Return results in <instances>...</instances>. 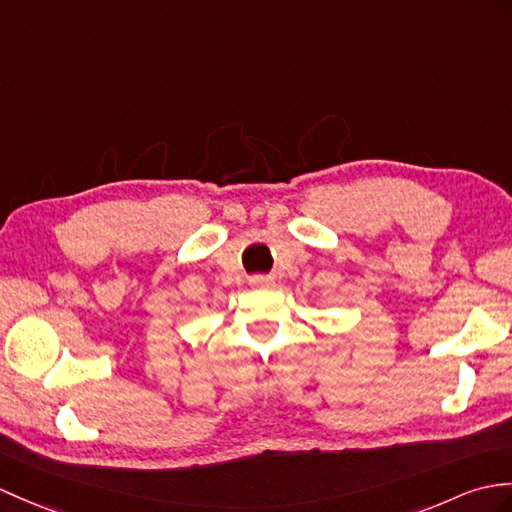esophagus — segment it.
I'll return each mask as SVG.
<instances>
[{"instance_id": "34e87169", "label": "esophagus", "mask_w": 512, "mask_h": 512, "mask_svg": "<svg viewBox=\"0 0 512 512\" xmlns=\"http://www.w3.org/2000/svg\"><path fill=\"white\" fill-rule=\"evenodd\" d=\"M251 285H255V288H268V285H272V279L264 277V275H257L251 279Z\"/></svg>"}]
</instances>
